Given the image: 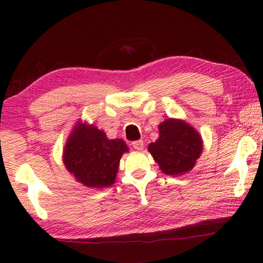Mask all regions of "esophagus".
<instances>
[{
    "label": "esophagus",
    "mask_w": 263,
    "mask_h": 263,
    "mask_svg": "<svg viewBox=\"0 0 263 263\" xmlns=\"http://www.w3.org/2000/svg\"><path fill=\"white\" fill-rule=\"evenodd\" d=\"M132 146H133V148H135L136 150H142L144 143H143L142 140H137V141H133L132 142Z\"/></svg>",
    "instance_id": "esophagus-1"
}]
</instances>
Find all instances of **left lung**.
Instances as JSON below:
<instances>
[{
    "instance_id": "left-lung-1",
    "label": "left lung",
    "mask_w": 263,
    "mask_h": 263,
    "mask_svg": "<svg viewBox=\"0 0 263 263\" xmlns=\"http://www.w3.org/2000/svg\"><path fill=\"white\" fill-rule=\"evenodd\" d=\"M159 138L148 146L149 153L165 174L178 176L191 171L202 153V139L186 122L168 119L158 126Z\"/></svg>"
}]
</instances>
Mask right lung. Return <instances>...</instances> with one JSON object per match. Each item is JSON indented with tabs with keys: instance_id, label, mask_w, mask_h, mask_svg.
Masks as SVG:
<instances>
[{
	"instance_id": "obj_1",
	"label": "right lung",
	"mask_w": 263,
	"mask_h": 263,
	"mask_svg": "<svg viewBox=\"0 0 263 263\" xmlns=\"http://www.w3.org/2000/svg\"><path fill=\"white\" fill-rule=\"evenodd\" d=\"M126 152L122 139L109 140L93 124L78 122L66 141L63 161L78 182L102 189L114 184L121 157Z\"/></svg>"
}]
</instances>
